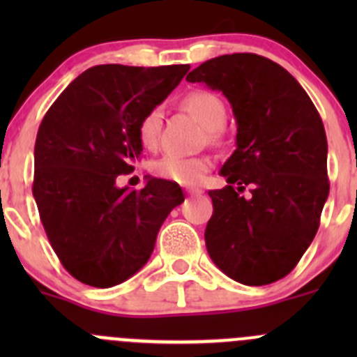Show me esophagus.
Returning <instances> with one entry per match:
<instances>
[{"instance_id":"esophagus-1","label":"esophagus","mask_w":357,"mask_h":357,"mask_svg":"<svg viewBox=\"0 0 357 357\" xmlns=\"http://www.w3.org/2000/svg\"><path fill=\"white\" fill-rule=\"evenodd\" d=\"M186 192H188V195H192V197L202 195V190H199V188H188Z\"/></svg>"}]
</instances>
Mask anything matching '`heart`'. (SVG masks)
Returning a JSON list of instances; mask_svg holds the SVG:
<instances>
[{
    "label": "heart",
    "instance_id": "heart-1",
    "mask_svg": "<svg viewBox=\"0 0 357 357\" xmlns=\"http://www.w3.org/2000/svg\"><path fill=\"white\" fill-rule=\"evenodd\" d=\"M181 107L197 117L200 124L207 129V136L212 143L221 138V128L226 121V107L219 96L205 89H195L183 96ZM162 110L153 107L146 112L138 124V138L142 145L149 150H155L160 139ZM212 160L207 157H185L169 155L162 157L153 164V171L167 181L183 186H197L204 181L205 174L211 171Z\"/></svg>",
    "mask_w": 357,
    "mask_h": 357
}]
</instances>
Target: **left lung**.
<instances>
[{
  "mask_svg": "<svg viewBox=\"0 0 357 357\" xmlns=\"http://www.w3.org/2000/svg\"><path fill=\"white\" fill-rule=\"evenodd\" d=\"M186 81L222 91L238 126L236 150L221 169L228 185L208 192V255L243 285L278 282L311 245L328 199L321 117L290 72L255 53L215 56Z\"/></svg>",
  "mask_w": 357,
  "mask_h": 357,
  "instance_id": "1",
  "label": "left lung"
}]
</instances>
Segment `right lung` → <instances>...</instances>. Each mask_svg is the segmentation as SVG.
<instances>
[{"label":"right lung","mask_w":357,"mask_h":357,"mask_svg":"<svg viewBox=\"0 0 357 357\" xmlns=\"http://www.w3.org/2000/svg\"><path fill=\"white\" fill-rule=\"evenodd\" d=\"M190 66L109 63L82 72L46 112L34 146L32 195L53 250L84 285L109 289L152 255L178 183L150 178L119 188L143 152L138 124L181 82Z\"/></svg>","instance_id":"1"}]
</instances>
